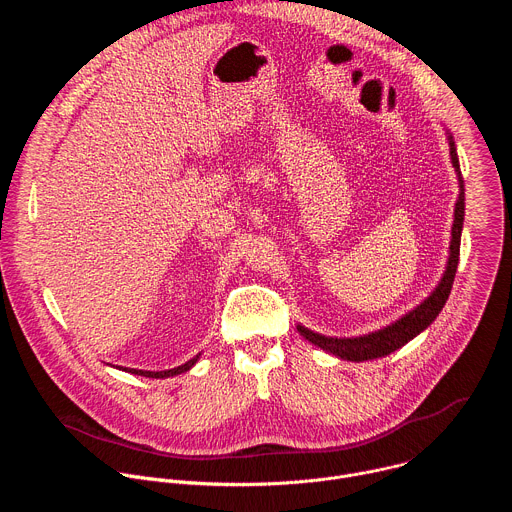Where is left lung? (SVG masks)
I'll return each instance as SVG.
<instances>
[{"instance_id": "1", "label": "left lung", "mask_w": 512, "mask_h": 512, "mask_svg": "<svg viewBox=\"0 0 512 512\" xmlns=\"http://www.w3.org/2000/svg\"><path fill=\"white\" fill-rule=\"evenodd\" d=\"M448 141H450V156H452V166L458 174V184H460V194H458V202H456V210H454V225H452V241H450V257H448V265L444 271L442 281L437 283V287L431 291V296L425 298L417 308H413L409 314H405L403 318H399L397 322H393L391 326H385L381 330L369 332L364 336H356V338H332V336H322L318 332H312L304 326L298 324V332L312 342L314 346H320L322 350L344 358V360H352V362H362V360H373V358H381L387 356L391 352H395L397 348L405 346L409 340H413L419 332H423L437 316H440L442 308L446 306L450 291H452V283L456 277V269H458V261H460V239H462V225H464V210H466V202H464V178L460 172V160H458V152H456V143L454 137L448 133Z\"/></svg>"}]
</instances>
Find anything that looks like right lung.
Instances as JSON below:
<instances>
[{"label":"right lung","mask_w":512,"mask_h":512,"mask_svg":"<svg viewBox=\"0 0 512 512\" xmlns=\"http://www.w3.org/2000/svg\"><path fill=\"white\" fill-rule=\"evenodd\" d=\"M200 358V354H196L194 358H190L188 362H184L182 367H176V369H168V371H137V369H123V371H127V373H131V375H141V377H148V379H166V377H176V375H180V373H186V371H190L194 364H196V360Z\"/></svg>","instance_id":"1"}]
</instances>
